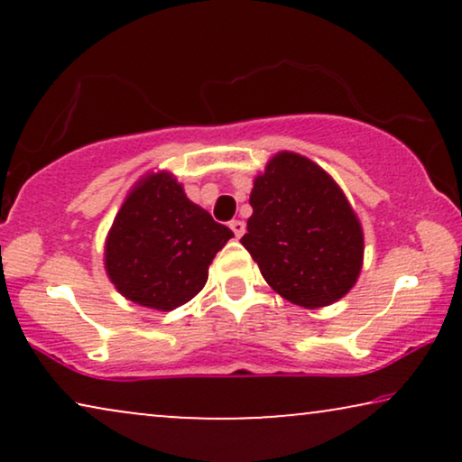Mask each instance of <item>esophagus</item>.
I'll list each match as a JSON object with an SVG mask.
<instances>
[{
	"mask_svg": "<svg viewBox=\"0 0 462 462\" xmlns=\"http://www.w3.org/2000/svg\"><path fill=\"white\" fill-rule=\"evenodd\" d=\"M229 226H231V231L236 233V237H242L244 233H245V223H244V220H239V218L237 220H231Z\"/></svg>",
	"mask_w": 462,
	"mask_h": 462,
	"instance_id": "34e87169",
	"label": "esophagus"
}]
</instances>
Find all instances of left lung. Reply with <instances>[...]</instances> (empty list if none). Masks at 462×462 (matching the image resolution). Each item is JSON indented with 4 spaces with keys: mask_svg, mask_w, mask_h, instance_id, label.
<instances>
[{
    "mask_svg": "<svg viewBox=\"0 0 462 462\" xmlns=\"http://www.w3.org/2000/svg\"><path fill=\"white\" fill-rule=\"evenodd\" d=\"M242 245L264 282L294 305H332L357 282L362 225L340 187L307 157L277 153L250 193Z\"/></svg>",
    "mask_w": 462,
    "mask_h": 462,
    "instance_id": "1",
    "label": "left lung"
}]
</instances>
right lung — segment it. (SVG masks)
<instances>
[{
	"label": "right lung",
	"instance_id": "right-lung-1",
	"mask_svg": "<svg viewBox=\"0 0 462 462\" xmlns=\"http://www.w3.org/2000/svg\"><path fill=\"white\" fill-rule=\"evenodd\" d=\"M231 237L229 226L193 204L172 174H151L113 220L106 273L128 300L172 311L206 286L212 258Z\"/></svg>",
	"mask_w": 462,
	"mask_h": 462
}]
</instances>
